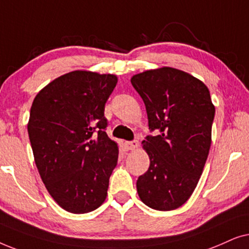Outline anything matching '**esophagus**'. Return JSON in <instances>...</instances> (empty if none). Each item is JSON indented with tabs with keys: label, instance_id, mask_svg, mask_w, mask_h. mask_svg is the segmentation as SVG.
I'll return each mask as SVG.
<instances>
[{
	"label": "esophagus",
	"instance_id": "1",
	"mask_svg": "<svg viewBox=\"0 0 249 249\" xmlns=\"http://www.w3.org/2000/svg\"><path fill=\"white\" fill-rule=\"evenodd\" d=\"M125 147L127 150H135L139 147V141H127L125 142Z\"/></svg>",
	"mask_w": 249,
	"mask_h": 249
}]
</instances>
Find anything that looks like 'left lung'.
I'll list each match as a JSON object with an SVG mask.
<instances>
[{
    "label": "left lung",
    "mask_w": 249,
    "mask_h": 249,
    "mask_svg": "<svg viewBox=\"0 0 249 249\" xmlns=\"http://www.w3.org/2000/svg\"><path fill=\"white\" fill-rule=\"evenodd\" d=\"M131 83L144 102L149 128L159 131L142 141L150 166L137 181L139 197L152 210H177L196 189L210 152L215 115L210 90L172 67L133 75Z\"/></svg>",
    "instance_id": "left-lung-1"
}]
</instances>
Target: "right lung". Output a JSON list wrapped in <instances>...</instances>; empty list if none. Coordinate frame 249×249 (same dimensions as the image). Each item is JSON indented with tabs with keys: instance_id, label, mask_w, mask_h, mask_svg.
Listing matches in <instances>:
<instances>
[{
	"instance_id": "add662e5",
	"label": "right lung",
	"mask_w": 249,
	"mask_h": 249,
	"mask_svg": "<svg viewBox=\"0 0 249 249\" xmlns=\"http://www.w3.org/2000/svg\"><path fill=\"white\" fill-rule=\"evenodd\" d=\"M117 81L112 74L74 71L50 82L33 101L27 128L36 167L69 213L97 210L107 197L118 144L105 131V105Z\"/></svg>"
}]
</instances>
